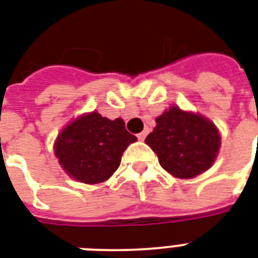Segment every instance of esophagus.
<instances>
[{"label":"esophagus","instance_id":"esophagus-1","mask_svg":"<svg viewBox=\"0 0 258 258\" xmlns=\"http://www.w3.org/2000/svg\"><path fill=\"white\" fill-rule=\"evenodd\" d=\"M146 135H147V131H143V133L138 134V139H139V141H145Z\"/></svg>","mask_w":258,"mask_h":258}]
</instances>
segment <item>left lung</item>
I'll return each mask as SVG.
<instances>
[{
    "label": "left lung",
    "instance_id": "obj_1",
    "mask_svg": "<svg viewBox=\"0 0 258 258\" xmlns=\"http://www.w3.org/2000/svg\"><path fill=\"white\" fill-rule=\"evenodd\" d=\"M155 121L145 142L166 172L177 178H192L214 164L221 137L208 119L172 107Z\"/></svg>",
    "mask_w": 258,
    "mask_h": 258
}]
</instances>
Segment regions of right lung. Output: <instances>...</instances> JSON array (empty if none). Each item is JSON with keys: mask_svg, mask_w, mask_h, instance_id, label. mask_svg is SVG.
I'll list each match as a JSON object with an SVG mask.
<instances>
[{"mask_svg": "<svg viewBox=\"0 0 258 258\" xmlns=\"http://www.w3.org/2000/svg\"><path fill=\"white\" fill-rule=\"evenodd\" d=\"M135 141L137 137L125 130L121 119L109 120L92 112L70 123L59 134L55 155L74 180L98 184L116 172L124 150Z\"/></svg>", "mask_w": 258, "mask_h": 258, "instance_id": "add662e5", "label": "right lung"}]
</instances>
